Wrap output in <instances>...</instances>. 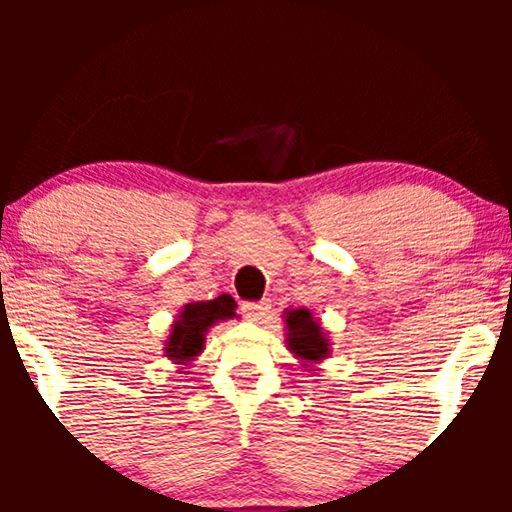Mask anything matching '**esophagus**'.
Masks as SVG:
<instances>
[{
	"instance_id": "esophagus-1",
	"label": "esophagus",
	"mask_w": 512,
	"mask_h": 512,
	"mask_svg": "<svg viewBox=\"0 0 512 512\" xmlns=\"http://www.w3.org/2000/svg\"><path fill=\"white\" fill-rule=\"evenodd\" d=\"M269 310H272V303H269V301L245 303V305H243V315L248 317V320H252V322H262L264 317L269 315Z\"/></svg>"
}]
</instances>
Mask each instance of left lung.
<instances>
[{"instance_id":"obj_1","label":"left lung","mask_w":512,"mask_h":512,"mask_svg":"<svg viewBox=\"0 0 512 512\" xmlns=\"http://www.w3.org/2000/svg\"><path fill=\"white\" fill-rule=\"evenodd\" d=\"M286 325V349L293 358H298L303 368L315 370L317 363H322L332 354V344L327 339L325 327L308 308H286L284 310Z\"/></svg>"}]
</instances>
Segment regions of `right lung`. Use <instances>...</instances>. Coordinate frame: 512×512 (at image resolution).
<instances>
[{
    "mask_svg": "<svg viewBox=\"0 0 512 512\" xmlns=\"http://www.w3.org/2000/svg\"><path fill=\"white\" fill-rule=\"evenodd\" d=\"M236 308V301L228 293L211 298V301H192L182 305L173 325H170L163 354L180 370L187 368L204 351V339H207L211 327L223 320H231V317H238Z\"/></svg>",
    "mask_w": 512,
    "mask_h": 512,
    "instance_id": "add662e5",
    "label": "right lung"
}]
</instances>
